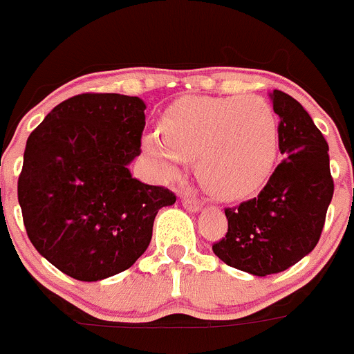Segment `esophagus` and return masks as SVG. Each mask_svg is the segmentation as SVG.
<instances>
[{"mask_svg":"<svg viewBox=\"0 0 354 354\" xmlns=\"http://www.w3.org/2000/svg\"><path fill=\"white\" fill-rule=\"evenodd\" d=\"M180 202H183V207L189 212H198L200 209H202V205H200L196 200L189 198V196H183V200H180Z\"/></svg>","mask_w":354,"mask_h":354,"instance_id":"1","label":"esophagus"}]
</instances>
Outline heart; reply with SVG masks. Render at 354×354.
<instances>
[{
    "instance_id": "heart-1",
    "label": "heart",
    "mask_w": 354,
    "mask_h": 354,
    "mask_svg": "<svg viewBox=\"0 0 354 354\" xmlns=\"http://www.w3.org/2000/svg\"><path fill=\"white\" fill-rule=\"evenodd\" d=\"M161 131L140 143L156 177L175 179L195 159L200 184L216 198L257 193L277 167L278 118L262 97H183L162 111Z\"/></svg>"
}]
</instances>
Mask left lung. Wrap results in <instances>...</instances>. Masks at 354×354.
<instances>
[{
  "label": "left lung",
  "mask_w": 354,
  "mask_h": 354,
  "mask_svg": "<svg viewBox=\"0 0 354 354\" xmlns=\"http://www.w3.org/2000/svg\"><path fill=\"white\" fill-rule=\"evenodd\" d=\"M286 156L257 198L225 209L228 232L216 257L253 277L282 273L317 245L333 196L328 143L310 115L280 90L270 93Z\"/></svg>",
  "instance_id": "obj_1"
}]
</instances>
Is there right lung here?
I'll list each match as a JSON object with an SVG mask.
<instances>
[{
    "label": "right lung",
    "mask_w": 354,
    "mask_h": 354,
    "mask_svg": "<svg viewBox=\"0 0 354 354\" xmlns=\"http://www.w3.org/2000/svg\"><path fill=\"white\" fill-rule=\"evenodd\" d=\"M145 102L81 93L60 102L30 134L17 198L31 245L81 282L122 273L152 239L156 214L175 204L165 187L134 179Z\"/></svg>",
    "instance_id": "1"
}]
</instances>
